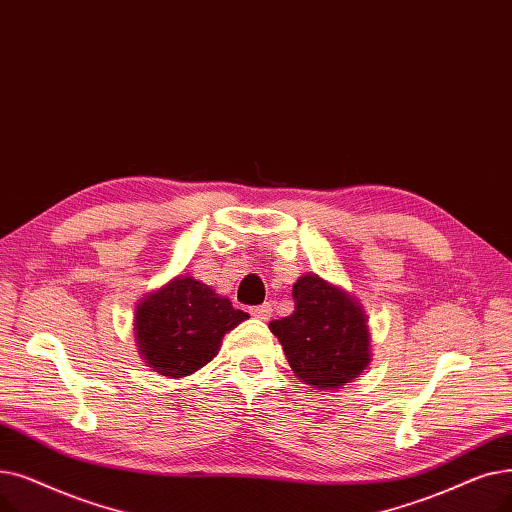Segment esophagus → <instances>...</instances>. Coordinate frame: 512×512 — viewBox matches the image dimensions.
<instances>
[{
  "label": "esophagus",
  "instance_id": "obj_1",
  "mask_svg": "<svg viewBox=\"0 0 512 512\" xmlns=\"http://www.w3.org/2000/svg\"><path fill=\"white\" fill-rule=\"evenodd\" d=\"M271 312H273V306L269 302H264L260 306H252L250 308V314L254 316V319H258V321H269Z\"/></svg>",
  "mask_w": 512,
  "mask_h": 512
}]
</instances>
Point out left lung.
Returning a JSON list of instances; mask_svg holds the SVG:
<instances>
[{"instance_id":"obj_1","label":"left lung","mask_w":512,"mask_h":512,"mask_svg":"<svg viewBox=\"0 0 512 512\" xmlns=\"http://www.w3.org/2000/svg\"><path fill=\"white\" fill-rule=\"evenodd\" d=\"M291 296L294 312L269 325L289 367L316 389L350 383L371 360L369 329L358 304L314 273L300 277Z\"/></svg>"}]
</instances>
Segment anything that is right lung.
<instances>
[{"label": "right lung", "mask_w": 512, "mask_h": 512, "mask_svg": "<svg viewBox=\"0 0 512 512\" xmlns=\"http://www.w3.org/2000/svg\"><path fill=\"white\" fill-rule=\"evenodd\" d=\"M248 319L227 298L193 277H177L135 312L143 360L164 377H185L212 360L227 331Z\"/></svg>", "instance_id": "right-lung-1"}]
</instances>
